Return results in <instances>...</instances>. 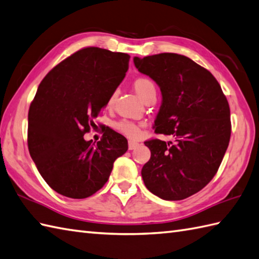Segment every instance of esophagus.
Masks as SVG:
<instances>
[{
    "mask_svg": "<svg viewBox=\"0 0 259 259\" xmlns=\"http://www.w3.org/2000/svg\"><path fill=\"white\" fill-rule=\"evenodd\" d=\"M137 146H139V143L134 142V141H128V149H135Z\"/></svg>",
    "mask_w": 259,
    "mask_h": 259,
    "instance_id": "34e87169",
    "label": "esophagus"
}]
</instances>
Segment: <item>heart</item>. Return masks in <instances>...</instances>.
<instances>
[{
  "mask_svg": "<svg viewBox=\"0 0 259 259\" xmlns=\"http://www.w3.org/2000/svg\"><path fill=\"white\" fill-rule=\"evenodd\" d=\"M133 89L135 90L136 94L144 102L151 99V97L156 96V85H155V82L152 78L147 76H140L135 78L133 82ZM115 101H116V92H113L106 101V108H112L115 104ZM115 127L119 133L130 137V139H136L141 134V125L132 123L130 120H120V122L116 123Z\"/></svg>",
  "mask_w": 259,
  "mask_h": 259,
  "instance_id": "heart-1",
  "label": "heart"
}]
</instances>
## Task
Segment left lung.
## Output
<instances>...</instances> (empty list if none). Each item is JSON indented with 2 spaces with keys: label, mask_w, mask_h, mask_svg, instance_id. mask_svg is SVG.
<instances>
[{
  "label": "left lung",
  "mask_w": 259,
  "mask_h": 259,
  "mask_svg": "<svg viewBox=\"0 0 259 259\" xmlns=\"http://www.w3.org/2000/svg\"><path fill=\"white\" fill-rule=\"evenodd\" d=\"M134 64L162 91L155 133L174 139L145 142L151 158L142 168L143 180L162 199H185L207 185L220 168L232 133L228 101L214 75L184 55L134 57Z\"/></svg>",
  "instance_id": "obj_1"
}]
</instances>
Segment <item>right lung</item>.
Segmentation results:
<instances>
[{
    "mask_svg": "<svg viewBox=\"0 0 259 259\" xmlns=\"http://www.w3.org/2000/svg\"><path fill=\"white\" fill-rule=\"evenodd\" d=\"M131 56L88 47L47 74L28 110L27 146L39 174L55 192L86 198L104 186L127 140L110 127L96 144L84 134L96 127L106 101L128 70Z\"/></svg>",
    "mask_w": 259,
    "mask_h": 259,
    "instance_id": "right-lung-1",
    "label": "right lung"
}]
</instances>
